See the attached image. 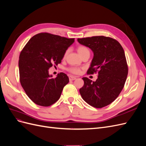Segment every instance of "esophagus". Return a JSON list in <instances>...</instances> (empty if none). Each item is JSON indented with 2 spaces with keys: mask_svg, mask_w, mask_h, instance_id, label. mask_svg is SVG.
Listing matches in <instances>:
<instances>
[{
  "mask_svg": "<svg viewBox=\"0 0 146 146\" xmlns=\"http://www.w3.org/2000/svg\"><path fill=\"white\" fill-rule=\"evenodd\" d=\"M76 79V76H69V80H70V81H74V80H75Z\"/></svg>",
  "mask_w": 146,
  "mask_h": 146,
  "instance_id": "obj_1",
  "label": "esophagus"
}]
</instances>
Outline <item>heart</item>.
<instances>
[{"label": "heart", "mask_w": 146, "mask_h": 146, "mask_svg": "<svg viewBox=\"0 0 146 146\" xmlns=\"http://www.w3.org/2000/svg\"><path fill=\"white\" fill-rule=\"evenodd\" d=\"M77 50H78V52L80 56H81L83 53L86 52V51H89L88 48H87L85 46H79ZM69 70L71 72L75 73V74H78L80 72V69L78 68H76V67L70 68L69 69Z\"/></svg>", "instance_id": "b5f03b06"}]
</instances>
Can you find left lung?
<instances>
[{
  "label": "left lung",
  "mask_w": 146,
  "mask_h": 146,
  "mask_svg": "<svg viewBox=\"0 0 146 146\" xmlns=\"http://www.w3.org/2000/svg\"><path fill=\"white\" fill-rule=\"evenodd\" d=\"M78 41L93 53L87 73L98 72L96 81L82 78L84 84L79 89L80 94L84 101L94 107L109 105L119 96L127 77L124 51L118 42L109 37L93 36L78 39Z\"/></svg>",
  "instance_id": "1"
}]
</instances>
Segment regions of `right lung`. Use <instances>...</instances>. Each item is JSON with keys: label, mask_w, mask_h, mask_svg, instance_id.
Wrapping results in <instances>:
<instances>
[{"label": "right lung", "mask_w": 146, "mask_h": 146, "mask_svg": "<svg viewBox=\"0 0 146 146\" xmlns=\"http://www.w3.org/2000/svg\"><path fill=\"white\" fill-rule=\"evenodd\" d=\"M74 42V39L42 33L32 37L21 51L19 60L20 82L27 96L37 105L50 106L60 97L69 78L64 73L52 78L48 70L53 64L61 62Z\"/></svg>", "instance_id": "obj_1"}]
</instances>
